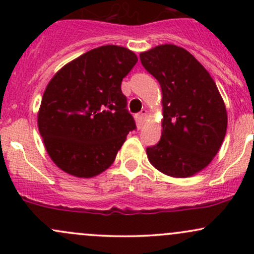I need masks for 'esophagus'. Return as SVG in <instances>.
<instances>
[{
    "instance_id": "esophagus-1",
    "label": "esophagus",
    "mask_w": 254,
    "mask_h": 254,
    "mask_svg": "<svg viewBox=\"0 0 254 254\" xmlns=\"http://www.w3.org/2000/svg\"><path fill=\"white\" fill-rule=\"evenodd\" d=\"M146 115H147V112H146V109H143L139 113V114L136 115V124L137 127H141L143 125V123H145V119H146Z\"/></svg>"
}]
</instances>
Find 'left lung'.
<instances>
[{
	"label": "left lung",
	"instance_id": "1",
	"mask_svg": "<svg viewBox=\"0 0 254 254\" xmlns=\"http://www.w3.org/2000/svg\"><path fill=\"white\" fill-rule=\"evenodd\" d=\"M140 60L162 89V135L146 148L148 161L176 178L200 172L226 135V108L214 79L189 51L173 44L141 53Z\"/></svg>",
	"mask_w": 254,
	"mask_h": 254
}]
</instances>
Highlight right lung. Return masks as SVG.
Masks as SVG:
<instances>
[{"label": "right lung", "instance_id": "add662e5", "mask_svg": "<svg viewBox=\"0 0 254 254\" xmlns=\"http://www.w3.org/2000/svg\"><path fill=\"white\" fill-rule=\"evenodd\" d=\"M136 63L129 49L104 45L68 63L48 83L38 127L49 156L64 172L99 175L136 129L122 92L123 78Z\"/></svg>", "mask_w": 254, "mask_h": 254}]
</instances>
